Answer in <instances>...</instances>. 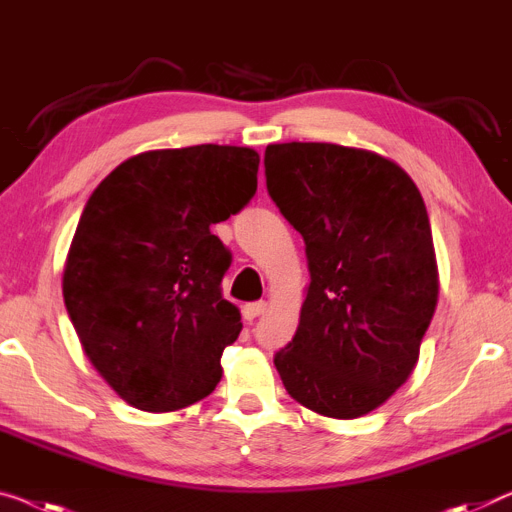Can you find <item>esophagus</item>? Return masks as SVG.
<instances>
[{
	"instance_id": "34e87169",
	"label": "esophagus",
	"mask_w": 512,
	"mask_h": 512,
	"mask_svg": "<svg viewBox=\"0 0 512 512\" xmlns=\"http://www.w3.org/2000/svg\"><path fill=\"white\" fill-rule=\"evenodd\" d=\"M264 312H266V303L264 301L243 305V317H246L248 322H253V319H257L259 315H264Z\"/></svg>"
}]
</instances>
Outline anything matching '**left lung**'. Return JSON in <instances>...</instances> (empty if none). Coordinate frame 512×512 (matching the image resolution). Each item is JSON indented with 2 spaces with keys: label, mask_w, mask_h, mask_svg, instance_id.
Instances as JSON below:
<instances>
[{
  "label": "left lung",
  "mask_w": 512,
  "mask_h": 512,
  "mask_svg": "<svg viewBox=\"0 0 512 512\" xmlns=\"http://www.w3.org/2000/svg\"><path fill=\"white\" fill-rule=\"evenodd\" d=\"M266 190L303 236L310 285L273 358L287 393L358 418L409 379L439 296L432 227L393 160L329 142L269 144Z\"/></svg>",
  "instance_id": "obj_1"
}]
</instances>
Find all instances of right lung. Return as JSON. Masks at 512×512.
<instances>
[{
    "label": "right lung",
    "mask_w": 512,
    "mask_h": 512,
    "mask_svg": "<svg viewBox=\"0 0 512 512\" xmlns=\"http://www.w3.org/2000/svg\"><path fill=\"white\" fill-rule=\"evenodd\" d=\"M257 167L248 147L144 151L87 200L64 303L91 365L135 409H183L223 377L220 356L243 324L223 299L232 255L211 225L253 200Z\"/></svg>",
    "instance_id": "add662e5"
}]
</instances>
